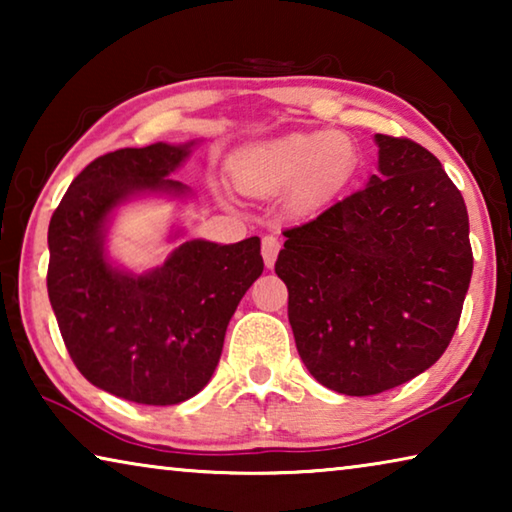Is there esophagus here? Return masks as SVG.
Returning a JSON list of instances; mask_svg holds the SVG:
<instances>
[{"instance_id": "esophagus-1", "label": "esophagus", "mask_w": 512, "mask_h": 512, "mask_svg": "<svg viewBox=\"0 0 512 512\" xmlns=\"http://www.w3.org/2000/svg\"><path fill=\"white\" fill-rule=\"evenodd\" d=\"M277 253H280V239L273 237V235H264L262 237V257H264V262H266L268 268L275 264Z\"/></svg>"}]
</instances>
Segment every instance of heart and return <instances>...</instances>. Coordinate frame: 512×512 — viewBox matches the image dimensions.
Returning <instances> with one entry per match:
<instances>
[{
  "label": "heart",
  "mask_w": 512,
  "mask_h": 512,
  "mask_svg": "<svg viewBox=\"0 0 512 512\" xmlns=\"http://www.w3.org/2000/svg\"><path fill=\"white\" fill-rule=\"evenodd\" d=\"M357 169V151L341 133L291 135L246 153L235 167L237 185L248 194L271 196L293 185L298 210H314L341 192Z\"/></svg>",
  "instance_id": "1"
}]
</instances>
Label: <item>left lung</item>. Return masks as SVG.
<instances>
[{
	"label": "left lung",
	"instance_id": "obj_1",
	"mask_svg": "<svg viewBox=\"0 0 512 512\" xmlns=\"http://www.w3.org/2000/svg\"><path fill=\"white\" fill-rule=\"evenodd\" d=\"M375 140L377 176L284 230L275 262L302 363L354 397L391 391L443 357L474 264L467 207L440 160L409 137Z\"/></svg>",
	"mask_w": 512,
	"mask_h": 512
}]
</instances>
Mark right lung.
<instances>
[{
	"label": "right lung",
	"instance_id": "obj_1",
	"mask_svg": "<svg viewBox=\"0 0 512 512\" xmlns=\"http://www.w3.org/2000/svg\"><path fill=\"white\" fill-rule=\"evenodd\" d=\"M187 149L160 142L101 155L49 221L47 291L69 357L90 384L137 404L169 406L201 391L239 300L264 271L257 237L230 246L185 241L140 277L106 262L112 207L144 189L183 194L167 176Z\"/></svg>",
	"mask_w": 512,
	"mask_h": 512
}]
</instances>
